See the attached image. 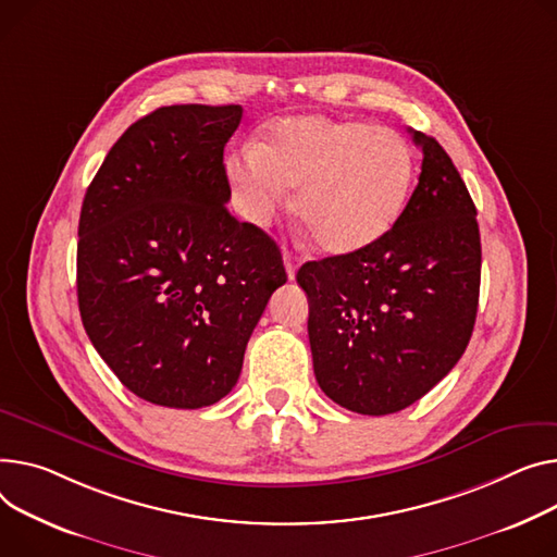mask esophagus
I'll return each instance as SVG.
<instances>
[{"mask_svg":"<svg viewBox=\"0 0 557 557\" xmlns=\"http://www.w3.org/2000/svg\"><path fill=\"white\" fill-rule=\"evenodd\" d=\"M284 267H286V275H288V280H295V273H298V267H300V262H298V257H295L290 250H284Z\"/></svg>","mask_w":557,"mask_h":557,"instance_id":"34e87169","label":"esophagus"}]
</instances>
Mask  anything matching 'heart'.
<instances>
[{
  "label": "heart",
  "mask_w": 557,
  "mask_h": 557,
  "mask_svg": "<svg viewBox=\"0 0 557 557\" xmlns=\"http://www.w3.org/2000/svg\"><path fill=\"white\" fill-rule=\"evenodd\" d=\"M239 212L267 226L300 188L298 214L320 250L349 255L383 239L400 219L414 181L410 145L360 121L290 116L257 147L226 161Z\"/></svg>",
  "instance_id": "1"
}]
</instances>
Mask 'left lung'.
<instances>
[{"label":"left lung","mask_w":557,"mask_h":557,"mask_svg":"<svg viewBox=\"0 0 557 557\" xmlns=\"http://www.w3.org/2000/svg\"><path fill=\"white\" fill-rule=\"evenodd\" d=\"M410 134L423 163L396 226L298 271L315 381L333 403L369 417L405 410L450 372L479 305L476 208L446 150Z\"/></svg>","instance_id":"left-lung-1"}]
</instances>
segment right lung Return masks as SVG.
Masks as SVG:
<instances>
[{
    "instance_id": "add662e5",
    "label": "right lung",
    "mask_w": 557,
    "mask_h": 557,
    "mask_svg": "<svg viewBox=\"0 0 557 557\" xmlns=\"http://www.w3.org/2000/svg\"><path fill=\"white\" fill-rule=\"evenodd\" d=\"M239 104H172L114 143L78 226L87 336L138 398L197 410L224 398L269 298L275 242L228 212L224 147Z\"/></svg>"
}]
</instances>
